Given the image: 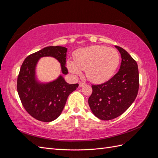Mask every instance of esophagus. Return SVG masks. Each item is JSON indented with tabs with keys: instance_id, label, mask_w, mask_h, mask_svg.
<instances>
[{
	"instance_id": "1",
	"label": "esophagus",
	"mask_w": 158,
	"mask_h": 158,
	"mask_svg": "<svg viewBox=\"0 0 158 158\" xmlns=\"http://www.w3.org/2000/svg\"><path fill=\"white\" fill-rule=\"evenodd\" d=\"M84 85H85V84H84V83H82V82H79V87H80V88L84 86Z\"/></svg>"
}]
</instances>
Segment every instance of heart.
I'll return each instance as SVG.
<instances>
[{"label":"heart","instance_id":"obj_1","mask_svg":"<svg viewBox=\"0 0 158 158\" xmlns=\"http://www.w3.org/2000/svg\"><path fill=\"white\" fill-rule=\"evenodd\" d=\"M74 57L75 60L66 62L70 73L77 76L85 70L87 78L94 83L104 82L111 78L120 63V56L115 49L102 45L80 49Z\"/></svg>","mask_w":158,"mask_h":158}]
</instances>
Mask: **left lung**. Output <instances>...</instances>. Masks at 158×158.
I'll return each mask as SVG.
<instances>
[{
  "mask_svg": "<svg viewBox=\"0 0 158 158\" xmlns=\"http://www.w3.org/2000/svg\"><path fill=\"white\" fill-rule=\"evenodd\" d=\"M121 55L118 73L107 82L92 85L89 106L95 117L103 121L120 116L135 101L139 88V74L135 60L122 47L114 46Z\"/></svg>",
  "mask_w": 158,
  "mask_h": 158,
  "instance_id": "1",
  "label": "left lung"
}]
</instances>
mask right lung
<instances>
[{
	"instance_id": "1",
	"label": "right lung",
	"mask_w": 158,
	"mask_h": 158,
	"mask_svg": "<svg viewBox=\"0 0 158 158\" xmlns=\"http://www.w3.org/2000/svg\"><path fill=\"white\" fill-rule=\"evenodd\" d=\"M67 48L49 46L35 52L23 61L17 81V90L23 107L31 116L43 122H51L60 116L69 95L78 87V84H70L63 76L49 82L38 80L36 67L42 57L51 56L60 64L61 72L68 74L66 67Z\"/></svg>"
}]
</instances>
